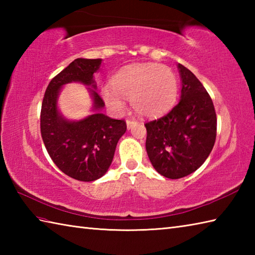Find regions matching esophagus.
Returning a JSON list of instances; mask_svg holds the SVG:
<instances>
[{"label": "esophagus", "mask_w": 255, "mask_h": 255, "mask_svg": "<svg viewBox=\"0 0 255 255\" xmlns=\"http://www.w3.org/2000/svg\"><path fill=\"white\" fill-rule=\"evenodd\" d=\"M126 123H127V128H128V129H130L134 124H137V122L133 121V119H127Z\"/></svg>", "instance_id": "obj_1"}]
</instances>
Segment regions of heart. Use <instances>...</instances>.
<instances>
[{
	"instance_id": "obj_1",
	"label": "heart",
	"mask_w": 255,
	"mask_h": 255,
	"mask_svg": "<svg viewBox=\"0 0 255 255\" xmlns=\"http://www.w3.org/2000/svg\"><path fill=\"white\" fill-rule=\"evenodd\" d=\"M177 95V80L172 70L156 63L132 64L121 70L113 79V86L102 88L108 107L121 113L125 99L131 100L134 111L142 116H155L165 112Z\"/></svg>"
}]
</instances>
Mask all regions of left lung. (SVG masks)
Here are the masks:
<instances>
[{"label":"left lung","mask_w":255,"mask_h":255,"mask_svg":"<svg viewBox=\"0 0 255 255\" xmlns=\"http://www.w3.org/2000/svg\"><path fill=\"white\" fill-rule=\"evenodd\" d=\"M181 101L172 110L144 124L145 149L161 175L176 180L196 171L213 150L217 134L214 103L204 85L178 63Z\"/></svg>","instance_id":"left-lung-1"}]
</instances>
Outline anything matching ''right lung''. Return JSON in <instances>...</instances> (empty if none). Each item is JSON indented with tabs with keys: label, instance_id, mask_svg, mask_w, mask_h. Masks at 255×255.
<instances>
[{
	"label": "right lung",
	"instance_id": "right-lung-1",
	"mask_svg": "<svg viewBox=\"0 0 255 255\" xmlns=\"http://www.w3.org/2000/svg\"><path fill=\"white\" fill-rule=\"evenodd\" d=\"M101 59H75L53 78L45 92L40 112V132L48 154L64 174L82 182H92L105 174L110 167L119 138L125 133V119H113L96 113L80 122L63 119L57 111L60 88L72 81L96 85L93 74ZM92 89L94 111L105 103Z\"/></svg>",
	"mask_w": 255,
	"mask_h": 255
}]
</instances>
